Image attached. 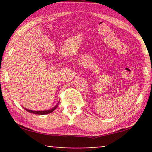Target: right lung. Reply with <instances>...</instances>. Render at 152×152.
Listing matches in <instances>:
<instances>
[{"instance_id":"add662e5","label":"right lung","mask_w":152,"mask_h":152,"mask_svg":"<svg viewBox=\"0 0 152 152\" xmlns=\"http://www.w3.org/2000/svg\"><path fill=\"white\" fill-rule=\"evenodd\" d=\"M59 102H58L57 104L56 105L55 107H53V109H49V110H46V111H32V110H29L28 109H26V108H24V109H26L27 111L29 112V113L37 114V115H45V114H48V113H52V112L55 111V110L57 109V107H58V105H59Z\"/></svg>"}]
</instances>
